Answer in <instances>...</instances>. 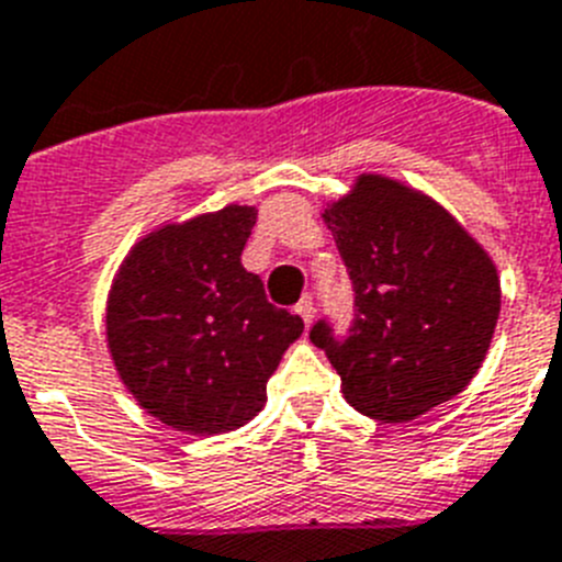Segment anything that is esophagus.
I'll return each instance as SVG.
<instances>
[{
  "label": "esophagus",
  "instance_id": "obj_1",
  "mask_svg": "<svg viewBox=\"0 0 562 562\" xmlns=\"http://www.w3.org/2000/svg\"><path fill=\"white\" fill-rule=\"evenodd\" d=\"M296 314H300V317H303V323L308 325L311 319H314V300H311L308 294L303 296V300H300V303H296Z\"/></svg>",
  "mask_w": 562,
  "mask_h": 562
}]
</instances>
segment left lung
Segmentation results:
<instances>
[{"label":"left lung","instance_id":"8db88e82","mask_svg":"<svg viewBox=\"0 0 562 562\" xmlns=\"http://www.w3.org/2000/svg\"><path fill=\"white\" fill-rule=\"evenodd\" d=\"M353 285L342 339L323 348L360 414L405 423L457 397L477 374L499 317V277L483 245L440 202L383 173H360L323 211Z\"/></svg>","mask_w":562,"mask_h":562}]
</instances>
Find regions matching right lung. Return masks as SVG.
I'll list each match as a JSON object with an SVG mask.
<instances>
[{"label":"right lung","instance_id":"obj_1","mask_svg":"<svg viewBox=\"0 0 562 562\" xmlns=\"http://www.w3.org/2000/svg\"><path fill=\"white\" fill-rule=\"evenodd\" d=\"M254 223V205L165 223L113 277V366L136 403L177 431L225 434L257 417L268 376L303 334V319L273 308L239 262Z\"/></svg>","mask_w":562,"mask_h":562}]
</instances>
